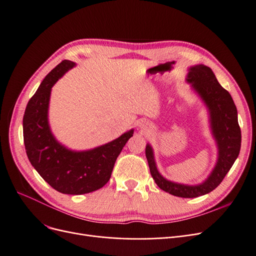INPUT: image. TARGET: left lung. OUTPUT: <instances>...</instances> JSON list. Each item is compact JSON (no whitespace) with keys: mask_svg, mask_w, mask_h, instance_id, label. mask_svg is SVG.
I'll list each match as a JSON object with an SVG mask.
<instances>
[{"mask_svg":"<svg viewBox=\"0 0 256 256\" xmlns=\"http://www.w3.org/2000/svg\"><path fill=\"white\" fill-rule=\"evenodd\" d=\"M187 81L202 97L210 113L214 136L218 144L219 158L206 182L198 186L175 184L162 177L156 168L152 150L146 146L145 154L150 174L157 186L170 194L180 198H198L216 189L237 159L242 145V131L238 124L237 109L230 92L224 90L209 67L196 65L189 69Z\"/></svg>","mask_w":256,"mask_h":256,"instance_id":"1","label":"left lung"}]
</instances>
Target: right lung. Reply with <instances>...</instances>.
<instances>
[{
  "mask_svg": "<svg viewBox=\"0 0 256 256\" xmlns=\"http://www.w3.org/2000/svg\"><path fill=\"white\" fill-rule=\"evenodd\" d=\"M74 66L72 60H62L30 99L23 116V141L30 164L53 189L64 194H84L110 180L115 161L134 130L88 152H72L58 143L48 124L51 88Z\"/></svg>",
  "mask_w": 256,
  "mask_h": 256,
  "instance_id": "right-lung-1",
  "label": "right lung"
}]
</instances>
